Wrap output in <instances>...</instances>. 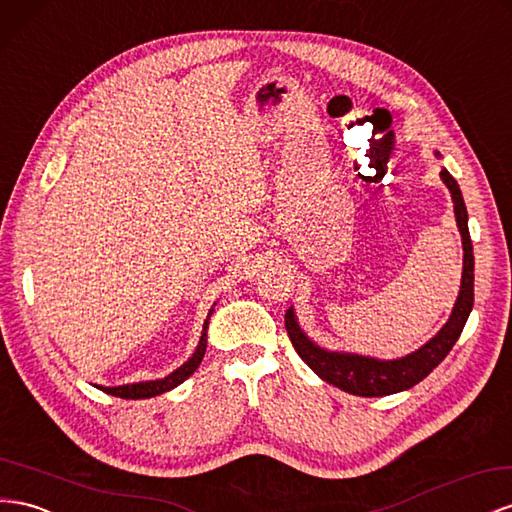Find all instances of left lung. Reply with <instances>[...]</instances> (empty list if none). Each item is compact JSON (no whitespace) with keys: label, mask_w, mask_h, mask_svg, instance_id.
Returning <instances> with one entry per match:
<instances>
[{"label":"left lung","mask_w":512,"mask_h":512,"mask_svg":"<svg viewBox=\"0 0 512 512\" xmlns=\"http://www.w3.org/2000/svg\"><path fill=\"white\" fill-rule=\"evenodd\" d=\"M439 157V153H435ZM441 181L448 187L452 204H454V217H457V226L461 232L463 243V273H461V288L459 297L454 301V308L446 325L441 327L437 334L424 342L418 351H413L405 357L396 359H377L370 355L347 353V351H329L316 344L306 331L301 329L295 308L290 306L286 310V329L290 342H293L295 351L306 362L316 375L329 385H336L338 390H344L355 396H390L396 392H403L420 383L437 368L444 357L459 340L461 331L467 323V316L474 308V250L472 239H469L467 228V209L463 202V193L459 183L454 181L452 174L444 168L441 170Z\"/></svg>","instance_id":"8db88e82"}]
</instances>
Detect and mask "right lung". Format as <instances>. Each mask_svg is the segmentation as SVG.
Here are the masks:
<instances>
[{"instance_id": "right-lung-1", "label": "right lung", "mask_w": 512, "mask_h": 512, "mask_svg": "<svg viewBox=\"0 0 512 512\" xmlns=\"http://www.w3.org/2000/svg\"><path fill=\"white\" fill-rule=\"evenodd\" d=\"M211 314H213V308L209 310V316H206V321L202 325V336H200V342L196 351H193V355L187 359V362L183 366H178L174 372H170L168 377L163 379H155V381H140V383H127V385H116V388H103V385H99V388L107 394L112 396H120V398H131V400H137V398H153V396H159L163 392H170L174 390L176 385H181L185 379H189L193 372H196V368L200 366L202 357L206 353V331H209V321H211Z\"/></svg>"}]
</instances>
